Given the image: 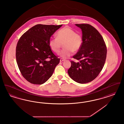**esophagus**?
<instances>
[{
    "mask_svg": "<svg viewBox=\"0 0 124 124\" xmlns=\"http://www.w3.org/2000/svg\"><path fill=\"white\" fill-rule=\"evenodd\" d=\"M65 61V59H60V62H63V61Z\"/></svg>",
    "mask_w": 124,
    "mask_h": 124,
    "instance_id": "1",
    "label": "esophagus"
}]
</instances>
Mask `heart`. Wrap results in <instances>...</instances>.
<instances>
[{
    "instance_id": "b5f03b06",
    "label": "heart",
    "mask_w": 124,
    "mask_h": 124,
    "mask_svg": "<svg viewBox=\"0 0 124 124\" xmlns=\"http://www.w3.org/2000/svg\"><path fill=\"white\" fill-rule=\"evenodd\" d=\"M57 37L52 38L49 42L51 50L55 53H59L62 45L64 49L60 53L63 59H66L72 54L73 51L78 52L81 48L83 44L82 36L72 29L66 26L57 32Z\"/></svg>"
}]
</instances>
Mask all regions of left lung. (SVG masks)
<instances>
[{"label": "left lung", "instance_id": "obj_1", "mask_svg": "<svg viewBox=\"0 0 124 124\" xmlns=\"http://www.w3.org/2000/svg\"><path fill=\"white\" fill-rule=\"evenodd\" d=\"M82 32L83 44L71 61L68 73L71 78L80 84L90 82L98 76L106 61V45L99 32L89 24H75Z\"/></svg>", "mask_w": 124, "mask_h": 124}]
</instances>
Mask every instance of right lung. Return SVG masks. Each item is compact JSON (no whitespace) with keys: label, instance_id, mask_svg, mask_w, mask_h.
<instances>
[{"label":"right lung","instance_id":"obj_1","mask_svg":"<svg viewBox=\"0 0 124 124\" xmlns=\"http://www.w3.org/2000/svg\"><path fill=\"white\" fill-rule=\"evenodd\" d=\"M62 26L37 24L19 39L16 50V61L22 76L30 83H45L59 64L60 59L52 52L49 42L51 36Z\"/></svg>","mask_w":124,"mask_h":124}]
</instances>
